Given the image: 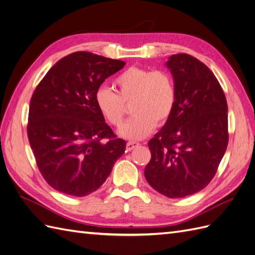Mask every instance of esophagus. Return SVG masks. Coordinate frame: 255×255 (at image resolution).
I'll list each match as a JSON object with an SVG mask.
<instances>
[{
  "mask_svg": "<svg viewBox=\"0 0 255 255\" xmlns=\"http://www.w3.org/2000/svg\"><path fill=\"white\" fill-rule=\"evenodd\" d=\"M138 145H139V143L136 142V141H128L127 142V149L128 151H130V150H133L134 148H136V146H138Z\"/></svg>",
  "mask_w": 255,
  "mask_h": 255,
  "instance_id": "1",
  "label": "esophagus"
}]
</instances>
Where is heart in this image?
I'll use <instances>...</instances> for the list:
<instances>
[{
	"mask_svg": "<svg viewBox=\"0 0 255 255\" xmlns=\"http://www.w3.org/2000/svg\"><path fill=\"white\" fill-rule=\"evenodd\" d=\"M117 92L100 86L95 102L102 117L113 127H120L130 104L134 114L120 128L128 139H142L158 125L171 118L177 102V89L173 76L165 70L129 67L115 80Z\"/></svg>",
	"mask_w": 255,
	"mask_h": 255,
	"instance_id": "obj_1",
	"label": "heart"
}]
</instances>
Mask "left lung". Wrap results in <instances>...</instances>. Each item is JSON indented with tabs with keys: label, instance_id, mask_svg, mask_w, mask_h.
<instances>
[{
	"label": "left lung",
	"instance_id": "left-lung-1",
	"mask_svg": "<svg viewBox=\"0 0 255 255\" xmlns=\"http://www.w3.org/2000/svg\"><path fill=\"white\" fill-rule=\"evenodd\" d=\"M177 89L174 113L149 141L145 180L159 194L184 198L213 180L228 142V104L218 80L189 54L169 57Z\"/></svg>",
	"mask_w": 255,
	"mask_h": 255
}]
</instances>
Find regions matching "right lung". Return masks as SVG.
Masks as SVG:
<instances>
[{
  "label": "right lung",
  "instance_id": "obj_1",
  "mask_svg": "<svg viewBox=\"0 0 255 255\" xmlns=\"http://www.w3.org/2000/svg\"><path fill=\"white\" fill-rule=\"evenodd\" d=\"M125 61L79 51L58 60L30 99L27 136L43 179L63 194L96 191L126 150L95 102L96 90ZM107 139L106 143H102Z\"/></svg>",
  "mask_w": 255,
  "mask_h": 255
}]
</instances>
